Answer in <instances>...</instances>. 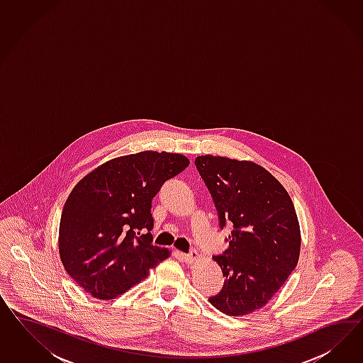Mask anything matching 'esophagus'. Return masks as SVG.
I'll list each match as a JSON object with an SVG mask.
<instances>
[{"instance_id":"34e87169","label":"esophagus","mask_w":363,"mask_h":363,"mask_svg":"<svg viewBox=\"0 0 363 363\" xmlns=\"http://www.w3.org/2000/svg\"><path fill=\"white\" fill-rule=\"evenodd\" d=\"M182 257H184V259H185L186 264H193L198 258V253L196 250H193V252H190V253L182 254Z\"/></svg>"}]
</instances>
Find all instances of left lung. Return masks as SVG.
<instances>
[{
	"label": "left lung",
	"mask_w": 363,
	"mask_h": 363,
	"mask_svg": "<svg viewBox=\"0 0 363 363\" xmlns=\"http://www.w3.org/2000/svg\"><path fill=\"white\" fill-rule=\"evenodd\" d=\"M194 164L220 229H233L229 247L213 257L225 282L209 302L228 315L250 314L272 299L297 266L301 231L294 205L278 179L254 162L201 155Z\"/></svg>",
	"instance_id": "left-lung-1"
}]
</instances>
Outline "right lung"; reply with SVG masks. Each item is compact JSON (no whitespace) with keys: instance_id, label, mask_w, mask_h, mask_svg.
<instances>
[{"instance_id":"add662e5","label":"right lung","mask_w":363,"mask_h":363,"mask_svg":"<svg viewBox=\"0 0 363 363\" xmlns=\"http://www.w3.org/2000/svg\"><path fill=\"white\" fill-rule=\"evenodd\" d=\"M187 166L181 154H130L99 166L72 190L58 246L67 274L86 293L118 297L169 257L153 246L152 199Z\"/></svg>"}]
</instances>
